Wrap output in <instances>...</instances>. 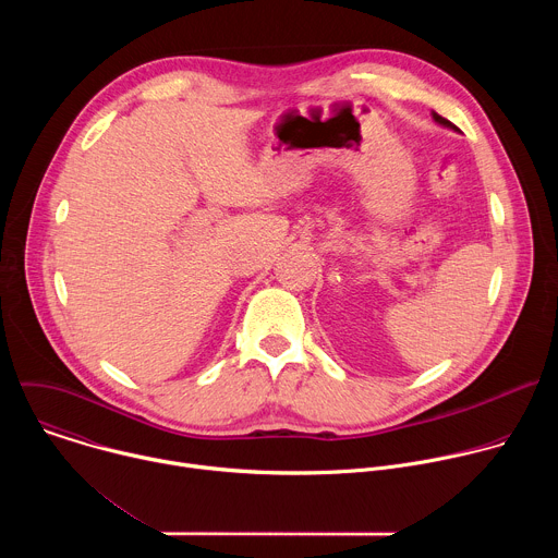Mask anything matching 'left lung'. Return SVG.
Returning <instances> with one entry per match:
<instances>
[{
	"label": "left lung",
	"mask_w": 558,
	"mask_h": 558,
	"mask_svg": "<svg viewBox=\"0 0 558 558\" xmlns=\"http://www.w3.org/2000/svg\"><path fill=\"white\" fill-rule=\"evenodd\" d=\"M433 119L439 123V125H446V128H452V130H457V125H452L448 119H444V117H439L437 112H433Z\"/></svg>",
	"instance_id": "left-lung-1"
}]
</instances>
